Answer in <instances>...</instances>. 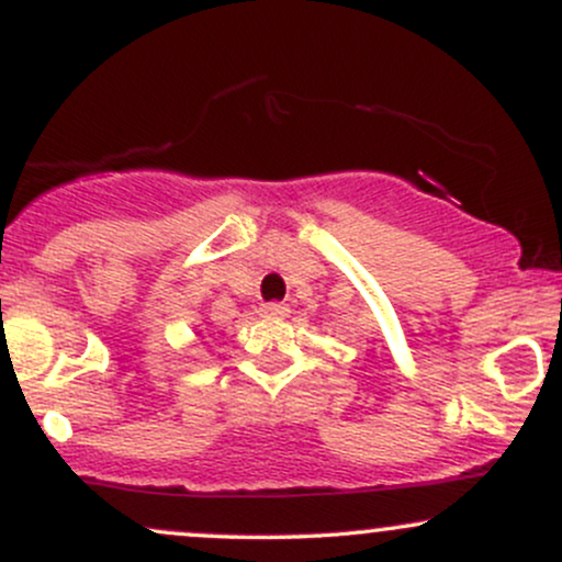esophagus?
<instances>
[{
  "label": "esophagus",
  "mask_w": 562,
  "mask_h": 562,
  "mask_svg": "<svg viewBox=\"0 0 562 562\" xmlns=\"http://www.w3.org/2000/svg\"><path fill=\"white\" fill-rule=\"evenodd\" d=\"M261 314H263V317H285V314H288V306H285V303H280V301L263 303V306H261Z\"/></svg>",
  "instance_id": "1"
}]
</instances>
